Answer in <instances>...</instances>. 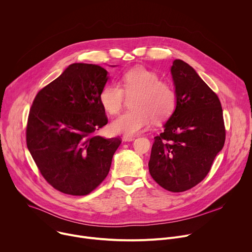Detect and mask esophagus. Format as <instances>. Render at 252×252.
Here are the masks:
<instances>
[{
  "instance_id": "34e87169",
  "label": "esophagus",
  "mask_w": 252,
  "mask_h": 252,
  "mask_svg": "<svg viewBox=\"0 0 252 252\" xmlns=\"http://www.w3.org/2000/svg\"><path fill=\"white\" fill-rule=\"evenodd\" d=\"M134 138H135V136H131V135H124L123 136L124 141H132Z\"/></svg>"
}]
</instances>
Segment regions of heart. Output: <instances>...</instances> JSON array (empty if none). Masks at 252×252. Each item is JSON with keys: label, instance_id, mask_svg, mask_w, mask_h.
Returning a JSON list of instances; mask_svg holds the SVG:
<instances>
[{"label": "heart", "instance_id": "obj_1", "mask_svg": "<svg viewBox=\"0 0 252 252\" xmlns=\"http://www.w3.org/2000/svg\"><path fill=\"white\" fill-rule=\"evenodd\" d=\"M118 84L105 85L99 93V102L110 115L121 112L125 94L132 97L133 110L121 115L111 124V129L116 133L133 135L145 130L152 119L156 122L166 120L173 113L176 95L173 89L161 82L154 71L137 66L131 68L121 78Z\"/></svg>", "mask_w": 252, "mask_h": 252}]
</instances>
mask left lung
<instances>
[{
    "label": "left lung",
    "mask_w": 252,
    "mask_h": 252,
    "mask_svg": "<svg viewBox=\"0 0 252 252\" xmlns=\"http://www.w3.org/2000/svg\"><path fill=\"white\" fill-rule=\"evenodd\" d=\"M170 73L176 95L175 110L155 137L150 173L164 189L182 192L199 184L209 172L225 140L219 96L182 60Z\"/></svg>",
    "instance_id": "8db88e82"
}]
</instances>
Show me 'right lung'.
<instances>
[{
  "label": "right lung",
  "instance_id": "1",
  "mask_svg": "<svg viewBox=\"0 0 252 252\" xmlns=\"http://www.w3.org/2000/svg\"><path fill=\"white\" fill-rule=\"evenodd\" d=\"M107 80L97 64L71 63L32 101L27 147L46 181L63 193L87 195L98 187L122 142L94 134L107 124L99 102Z\"/></svg>",
  "mask_w": 252,
  "mask_h": 252
}]
</instances>
